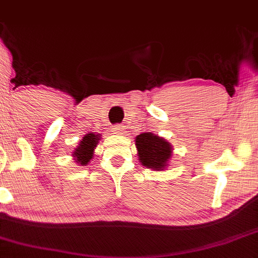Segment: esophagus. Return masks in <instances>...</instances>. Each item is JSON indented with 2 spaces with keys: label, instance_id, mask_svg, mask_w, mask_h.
<instances>
[{
  "label": "esophagus",
  "instance_id": "esophagus-1",
  "mask_svg": "<svg viewBox=\"0 0 258 258\" xmlns=\"http://www.w3.org/2000/svg\"><path fill=\"white\" fill-rule=\"evenodd\" d=\"M114 133L115 135H122L123 132H125V126L123 125H119V123H117V125H115L114 126Z\"/></svg>",
  "mask_w": 258,
  "mask_h": 258
}]
</instances>
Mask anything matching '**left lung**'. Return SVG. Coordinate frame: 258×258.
Masks as SVG:
<instances>
[{"label":"left lung","instance_id":"1","mask_svg":"<svg viewBox=\"0 0 258 258\" xmlns=\"http://www.w3.org/2000/svg\"><path fill=\"white\" fill-rule=\"evenodd\" d=\"M136 147L138 149V156L142 164L156 171L166 166L172 153L168 142L150 132L137 136Z\"/></svg>","mask_w":258,"mask_h":258}]
</instances>
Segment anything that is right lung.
<instances>
[{"instance_id":"obj_1","label":"right lung","mask_w":258,"mask_h":258,"mask_svg":"<svg viewBox=\"0 0 258 258\" xmlns=\"http://www.w3.org/2000/svg\"><path fill=\"white\" fill-rule=\"evenodd\" d=\"M99 141V135L88 133L80 142L79 147L74 150L73 155L75 156V161L81 165H87L90 160L93 158L94 148L97 147Z\"/></svg>"}]
</instances>
